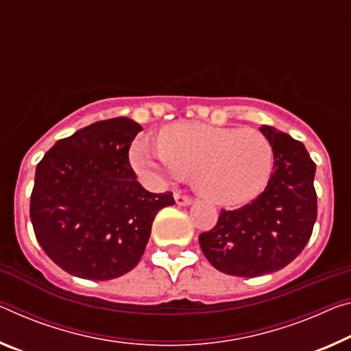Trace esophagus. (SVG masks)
<instances>
[{"mask_svg": "<svg viewBox=\"0 0 351 351\" xmlns=\"http://www.w3.org/2000/svg\"><path fill=\"white\" fill-rule=\"evenodd\" d=\"M175 202H176V204H180V206H189V204L193 203V198L189 197V195H182L181 192H176L175 193Z\"/></svg>", "mask_w": 351, "mask_h": 351, "instance_id": "1", "label": "esophagus"}]
</instances>
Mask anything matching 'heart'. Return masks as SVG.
<instances>
[{"label":"heart","mask_w":351,"mask_h":351,"mask_svg":"<svg viewBox=\"0 0 351 351\" xmlns=\"http://www.w3.org/2000/svg\"><path fill=\"white\" fill-rule=\"evenodd\" d=\"M131 160L152 180L195 176V187L210 202L243 204L259 195L274 169V147L258 130L176 123L164 128L158 147L137 141Z\"/></svg>","instance_id":"b5f03b06"}]
</instances>
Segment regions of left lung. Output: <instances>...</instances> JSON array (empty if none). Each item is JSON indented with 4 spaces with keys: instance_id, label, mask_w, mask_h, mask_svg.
Listing matches in <instances>:
<instances>
[{
    "instance_id": "obj_1",
    "label": "left lung",
    "mask_w": 351,
    "mask_h": 351,
    "mask_svg": "<svg viewBox=\"0 0 351 351\" xmlns=\"http://www.w3.org/2000/svg\"><path fill=\"white\" fill-rule=\"evenodd\" d=\"M274 147V173L252 203L221 209L198 237L206 259L226 275L254 278L285 269L303 252L317 219L315 164L302 142L263 125Z\"/></svg>"
}]
</instances>
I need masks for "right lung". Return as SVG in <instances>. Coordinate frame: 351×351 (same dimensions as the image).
<instances>
[{"instance_id":"right-lung-1","label":"right lung","mask_w":351,"mask_h":351,"mask_svg":"<svg viewBox=\"0 0 351 351\" xmlns=\"http://www.w3.org/2000/svg\"><path fill=\"white\" fill-rule=\"evenodd\" d=\"M142 126L103 120L60 138L37 164L29 215L37 242L66 274L114 280L145 252L156 214L175 204L137 181L130 147Z\"/></svg>"}]
</instances>
